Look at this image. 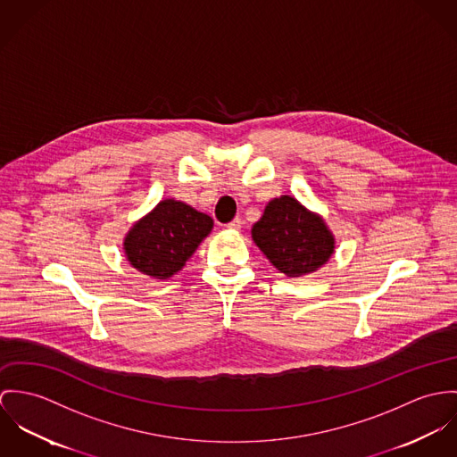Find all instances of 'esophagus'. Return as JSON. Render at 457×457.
<instances>
[{
  "label": "esophagus",
  "mask_w": 457,
  "mask_h": 457,
  "mask_svg": "<svg viewBox=\"0 0 457 457\" xmlns=\"http://www.w3.org/2000/svg\"><path fill=\"white\" fill-rule=\"evenodd\" d=\"M242 224H244V222H242V219H240V217H235V219L228 224V228H229V229H240V228H242Z\"/></svg>",
  "instance_id": "34e87169"
}]
</instances>
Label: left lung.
I'll use <instances>...</instances> for the list:
<instances>
[{
    "label": "left lung",
    "mask_w": 457,
    "mask_h": 457,
    "mask_svg": "<svg viewBox=\"0 0 457 457\" xmlns=\"http://www.w3.org/2000/svg\"><path fill=\"white\" fill-rule=\"evenodd\" d=\"M251 233L259 251L289 278L317 271L335 253V235L324 219L287 195L268 202Z\"/></svg>",
    "instance_id": "8db88e82"
}]
</instances>
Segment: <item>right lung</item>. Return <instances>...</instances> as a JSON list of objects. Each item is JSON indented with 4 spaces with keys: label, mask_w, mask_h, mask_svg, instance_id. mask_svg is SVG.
<instances>
[{
    "label": "right lung",
    "mask_w": 457,
    "mask_h": 457,
    "mask_svg": "<svg viewBox=\"0 0 457 457\" xmlns=\"http://www.w3.org/2000/svg\"><path fill=\"white\" fill-rule=\"evenodd\" d=\"M212 228L210 215L166 198L129 228L122 249L135 270L151 278L168 280L186 266Z\"/></svg>",
    "instance_id": "right-lung-1"
}]
</instances>
